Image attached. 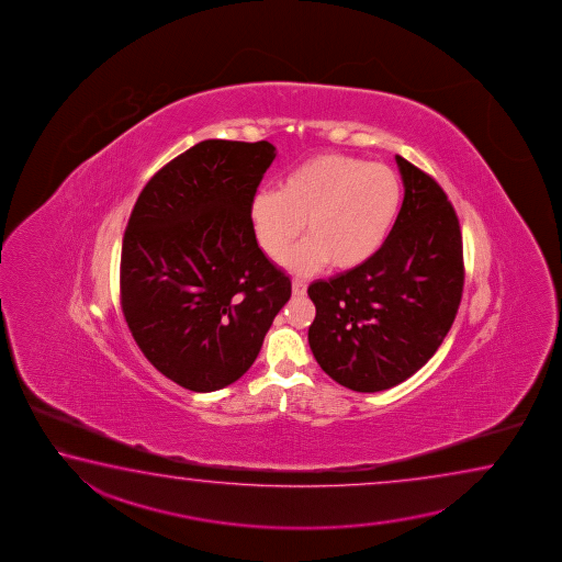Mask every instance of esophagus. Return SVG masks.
I'll return each mask as SVG.
<instances>
[{"mask_svg":"<svg viewBox=\"0 0 562 562\" xmlns=\"http://www.w3.org/2000/svg\"><path fill=\"white\" fill-rule=\"evenodd\" d=\"M293 295L303 296L306 295V283L301 279H293Z\"/></svg>","mask_w":562,"mask_h":562,"instance_id":"1","label":"esophagus"}]
</instances>
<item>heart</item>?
<instances>
[{"instance_id":"heart-1","label":"heart","mask_w":562,"mask_h":562,"mask_svg":"<svg viewBox=\"0 0 562 562\" xmlns=\"http://www.w3.org/2000/svg\"><path fill=\"white\" fill-rule=\"evenodd\" d=\"M395 172L344 153H321L279 182L257 191L251 222L259 248L281 261L303 232L308 238L285 263L295 273H311L326 261L334 269H353L370 259L387 238L400 210Z\"/></svg>"}]
</instances>
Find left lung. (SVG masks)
<instances>
[{"label": "left lung", "instance_id": "8db88e82", "mask_svg": "<svg viewBox=\"0 0 562 562\" xmlns=\"http://www.w3.org/2000/svg\"><path fill=\"white\" fill-rule=\"evenodd\" d=\"M405 196L390 236L350 271L314 281V358L348 390L400 385L435 356L462 299L458 216L432 177L395 155Z\"/></svg>", "mask_w": 562, "mask_h": 562}]
</instances>
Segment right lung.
Masks as SVG:
<instances>
[{
	"label": "right lung",
	"mask_w": 562,
	"mask_h": 562,
	"mask_svg": "<svg viewBox=\"0 0 562 562\" xmlns=\"http://www.w3.org/2000/svg\"><path fill=\"white\" fill-rule=\"evenodd\" d=\"M276 155L269 142L196 143L153 175L132 210L120 263L125 323L184 390L238 381L291 299L249 212Z\"/></svg>",
	"instance_id": "1"
}]
</instances>
